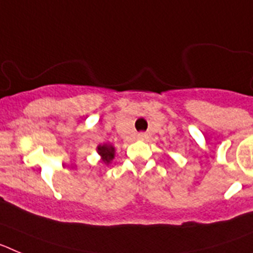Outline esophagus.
I'll use <instances>...</instances> for the list:
<instances>
[{
  "instance_id": "34e87169",
  "label": "esophagus",
  "mask_w": 253,
  "mask_h": 253,
  "mask_svg": "<svg viewBox=\"0 0 253 253\" xmlns=\"http://www.w3.org/2000/svg\"><path fill=\"white\" fill-rule=\"evenodd\" d=\"M147 137H148V135H147L146 133H138L137 134V138L138 139H147Z\"/></svg>"
}]
</instances>
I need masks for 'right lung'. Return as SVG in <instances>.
I'll return each mask as SVG.
<instances>
[{
	"label": "right lung",
	"mask_w": 253,
	"mask_h": 253,
	"mask_svg": "<svg viewBox=\"0 0 253 253\" xmlns=\"http://www.w3.org/2000/svg\"><path fill=\"white\" fill-rule=\"evenodd\" d=\"M97 152L101 154L102 162L109 163L114 158V152H115V149H114L113 146H106V144H104V146L97 147Z\"/></svg>",
	"instance_id": "right-lung-1"
}]
</instances>
